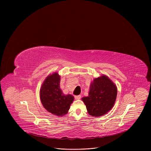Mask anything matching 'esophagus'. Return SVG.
<instances>
[{"label":"esophagus","instance_id":"esophagus-1","mask_svg":"<svg viewBox=\"0 0 151 151\" xmlns=\"http://www.w3.org/2000/svg\"><path fill=\"white\" fill-rule=\"evenodd\" d=\"M81 96H80V95L75 96V99L76 100H79V99H81Z\"/></svg>","mask_w":151,"mask_h":151}]
</instances>
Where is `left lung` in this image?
<instances>
[{"label": "left lung", "instance_id": "obj_1", "mask_svg": "<svg viewBox=\"0 0 151 151\" xmlns=\"http://www.w3.org/2000/svg\"><path fill=\"white\" fill-rule=\"evenodd\" d=\"M117 87L114 82L105 75L94 78L90 86L87 97L82 100L91 116H101L110 111L115 104Z\"/></svg>", "mask_w": 151, "mask_h": 151}]
</instances>
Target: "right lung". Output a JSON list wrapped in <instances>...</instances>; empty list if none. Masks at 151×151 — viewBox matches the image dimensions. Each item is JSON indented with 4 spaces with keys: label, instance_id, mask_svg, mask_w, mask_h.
<instances>
[{
    "label": "right lung",
    "instance_id": "obj_1",
    "mask_svg": "<svg viewBox=\"0 0 151 151\" xmlns=\"http://www.w3.org/2000/svg\"><path fill=\"white\" fill-rule=\"evenodd\" d=\"M60 75L54 72L48 76L43 82L39 91L40 101L50 113L58 116L68 114L74 97L64 94L60 87Z\"/></svg>",
    "mask_w": 151,
    "mask_h": 151
}]
</instances>
